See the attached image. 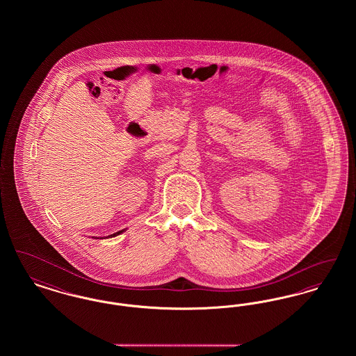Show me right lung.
Masks as SVG:
<instances>
[{"label":"right lung","mask_w":356,"mask_h":356,"mask_svg":"<svg viewBox=\"0 0 356 356\" xmlns=\"http://www.w3.org/2000/svg\"><path fill=\"white\" fill-rule=\"evenodd\" d=\"M122 232H124V229H121V231H119V232H116V234H113V235H109V236H106V237L118 236V235H120V234H122ZM104 238H105V237H104Z\"/></svg>","instance_id":"add662e5"}]
</instances>
